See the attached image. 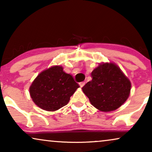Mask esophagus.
Returning a JSON list of instances; mask_svg holds the SVG:
<instances>
[{
    "mask_svg": "<svg viewBox=\"0 0 152 152\" xmlns=\"http://www.w3.org/2000/svg\"><path fill=\"white\" fill-rule=\"evenodd\" d=\"M85 85V82H80V87H82L84 86Z\"/></svg>",
    "mask_w": 152,
    "mask_h": 152,
    "instance_id": "1",
    "label": "esophagus"
}]
</instances>
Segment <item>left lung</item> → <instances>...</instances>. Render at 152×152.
Returning <instances> with one entry per match:
<instances>
[{"label": "left lung", "instance_id": "left-lung-1", "mask_svg": "<svg viewBox=\"0 0 152 152\" xmlns=\"http://www.w3.org/2000/svg\"><path fill=\"white\" fill-rule=\"evenodd\" d=\"M92 80L82 87L93 107L103 112L115 111L126 101L132 84L115 63H101L91 72Z\"/></svg>", "mask_w": 152, "mask_h": 152}]
</instances>
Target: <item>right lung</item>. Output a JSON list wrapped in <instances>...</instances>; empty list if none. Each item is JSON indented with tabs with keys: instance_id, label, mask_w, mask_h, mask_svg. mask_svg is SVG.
<instances>
[{
	"instance_id": "right-lung-1",
	"label": "right lung",
	"mask_w": 152,
	"mask_h": 152,
	"mask_svg": "<svg viewBox=\"0 0 152 152\" xmlns=\"http://www.w3.org/2000/svg\"><path fill=\"white\" fill-rule=\"evenodd\" d=\"M80 86L61 66H53L39 73L30 85V95L37 107L55 111L67 104Z\"/></svg>"
}]
</instances>
